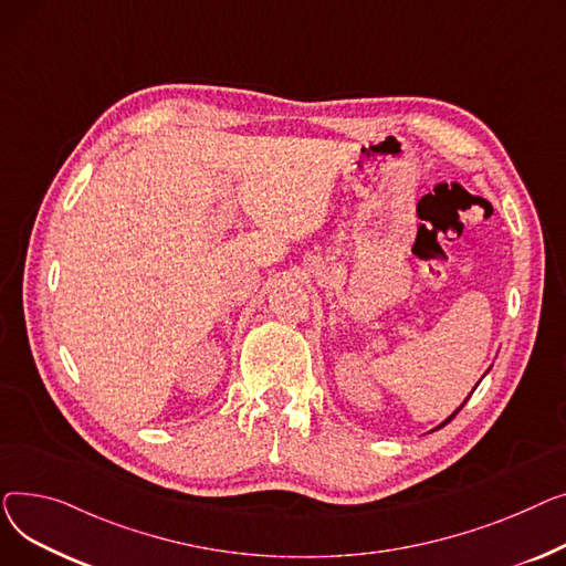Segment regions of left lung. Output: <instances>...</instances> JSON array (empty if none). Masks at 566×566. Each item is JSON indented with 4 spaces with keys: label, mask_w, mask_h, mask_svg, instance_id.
<instances>
[{
    "label": "left lung",
    "mask_w": 566,
    "mask_h": 566,
    "mask_svg": "<svg viewBox=\"0 0 566 566\" xmlns=\"http://www.w3.org/2000/svg\"><path fill=\"white\" fill-rule=\"evenodd\" d=\"M471 395H473V392H471ZM471 395H469V397H471ZM469 397H467V400H469ZM467 400H463V405H467ZM463 405H461V407H459V409H457V411H454V413H452V416H448V418H446V420H443V422H441V424H439V427H437V429H441V427H446V424H448V422H450V420H452V418H454V416H457V413H459V411H461V409H463Z\"/></svg>",
    "instance_id": "8db88e82"
}]
</instances>
